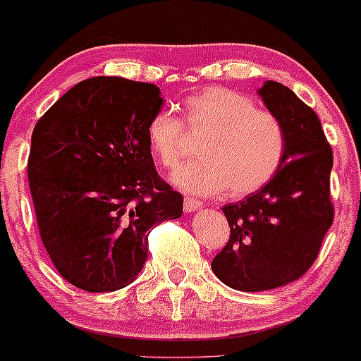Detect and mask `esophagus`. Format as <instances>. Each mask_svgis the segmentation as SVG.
I'll return each instance as SVG.
<instances>
[{
  "mask_svg": "<svg viewBox=\"0 0 361 361\" xmlns=\"http://www.w3.org/2000/svg\"><path fill=\"white\" fill-rule=\"evenodd\" d=\"M183 209H185V212H195V211H199V209H202V202L200 200H197V199H185V202H183Z\"/></svg>",
  "mask_w": 361,
  "mask_h": 361,
  "instance_id": "obj_1",
  "label": "esophagus"
}]
</instances>
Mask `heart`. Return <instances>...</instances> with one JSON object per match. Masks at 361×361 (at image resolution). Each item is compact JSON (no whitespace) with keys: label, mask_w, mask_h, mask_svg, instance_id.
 I'll list each match as a JSON object with an SVG mask.
<instances>
[{"label":"heart","mask_w":361,"mask_h":361,"mask_svg":"<svg viewBox=\"0 0 361 361\" xmlns=\"http://www.w3.org/2000/svg\"><path fill=\"white\" fill-rule=\"evenodd\" d=\"M188 132L204 133L199 159L180 166L171 176L188 193L247 197L264 188L279 171L286 154V130L274 113L224 87H207L185 99ZM150 152L171 169L187 152V133L178 118L159 111L147 125Z\"/></svg>","instance_id":"b5f03b06"}]
</instances>
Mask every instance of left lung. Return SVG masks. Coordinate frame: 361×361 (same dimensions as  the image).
Instances as JSON below:
<instances>
[{
	"mask_svg": "<svg viewBox=\"0 0 361 361\" xmlns=\"http://www.w3.org/2000/svg\"><path fill=\"white\" fill-rule=\"evenodd\" d=\"M259 96L286 130V154L264 188L228 204L231 235L214 257L212 271L238 291H265L293 283L310 269L334 219L332 149L315 111L279 82Z\"/></svg>",
	"mask_w": 361,
	"mask_h": 361,
	"instance_id": "obj_1",
	"label": "left lung"
}]
</instances>
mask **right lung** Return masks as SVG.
<instances>
[{"label":"right lung","mask_w":361,"mask_h":361,"mask_svg":"<svg viewBox=\"0 0 361 361\" xmlns=\"http://www.w3.org/2000/svg\"><path fill=\"white\" fill-rule=\"evenodd\" d=\"M159 87L94 77L35 123L29 174L39 233L56 271L89 293L128 286L147 260L149 229L183 212L147 142Z\"/></svg>","instance_id":"add662e5"}]
</instances>
